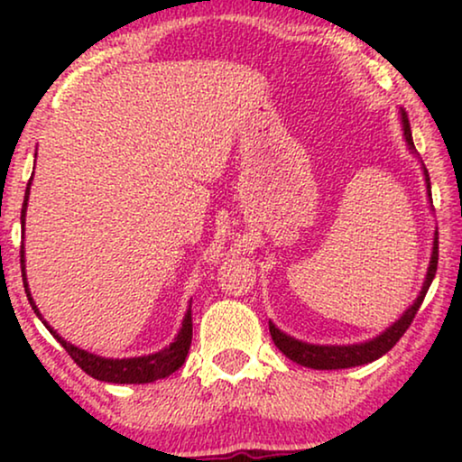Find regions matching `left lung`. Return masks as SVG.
I'll list each match as a JSON object with an SVG mask.
<instances>
[{
  "label": "left lung",
  "instance_id": "8db88e82",
  "mask_svg": "<svg viewBox=\"0 0 462 462\" xmlns=\"http://www.w3.org/2000/svg\"><path fill=\"white\" fill-rule=\"evenodd\" d=\"M402 124H403V136H406V143L410 144V149H414L412 130H410V122H408V113L406 111H402ZM425 180H427L429 195H431V182H429L427 168H425ZM438 250H439L438 248V233H435L431 264H429L425 286H422L419 299H416L414 305L410 307L408 311L403 313L402 318L397 319L395 324L389 328V330H384L381 337H376L374 340H368V343L349 345V346L307 345V343H300V340H296L292 337H288V334L280 332L269 321V332H271V338H273L275 346L283 353V356L292 359V362L300 364V365H307V368H313V370L353 368V365H364V364L374 362V359H378V357H383L384 353L393 349L397 340H400L403 334H406L410 324H412V319L416 318V313H419L422 300H425L427 290H429V286H431V282H433V277H435V271H438V256H439Z\"/></svg>",
  "mask_w": 462,
  "mask_h": 462
}]
</instances>
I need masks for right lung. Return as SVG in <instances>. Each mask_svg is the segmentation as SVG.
<instances>
[{"label": "right lung", "mask_w": 462, "mask_h": 462, "mask_svg": "<svg viewBox=\"0 0 462 462\" xmlns=\"http://www.w3.org/2000/svg\"><path fill=\"white\" fill-rule=\"evenodd\" d=\"M29 187L31 180L27 185V191H24V201H23V210H21V223L24 229V212H27V199H29ZM21 271H23V283H24V292L29 296L31 307L33 311H37L33 299L29 294V286H27V277H24V250L21 245ZM42 319V315H40ZM46 324V321H43ZM50 332L59 338V343L65 346V351L71 356L75 364L79 365L86 374H90L97 381H105V383H119V384H128V383H153L160 381V378H166L168 374H172L185 364V357L189 353V346H191V337H193V321H191V311H187L185 321H182V328L179 332V337L174 338V343L166 346V349L160 353H153V356H144V357H130V359H105L94 356V353H88L84 349H78L67 340H62L59 334H56L52 328L46 324Z\"/></svg>", "instance_id": "add662e5"}]
</instances>
